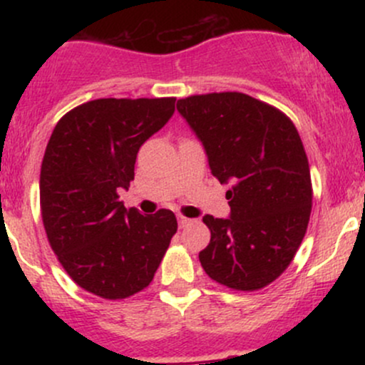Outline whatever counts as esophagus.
<instances>
[{
  "mask_svg": "<svg viewBox=\"0 0 365 365\" xmlns=\"http://www.w3.org/2000/svg\"><path fill=\"white\" fill-rule=\"evenodd\" d=\"M190 217H185V216H182V215H180L178 216V226H180V228H185V226L187 225H190Z\"/></svg>",
  "mask_w": 365,
  "mask_h": 365,
  "instance_id": "1",
  "label": "esophagus"
}]
</instances>
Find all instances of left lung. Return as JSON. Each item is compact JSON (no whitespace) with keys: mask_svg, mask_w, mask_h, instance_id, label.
Masks as SVG:
<instances>
[{"mask_svg":"<svg viewBox=\"0 0 365 365\" xmlns=\"http://www.w3.org/2000/svg\"><path fill=\"white\" fill-rule=\"evenodd\" d=\"M209 168L228 183L230 217L206 215L211 242L199 252L209 278L254 292L290 266L307 232L312 183L307 154L284 113L242 92L180 99Z\"/></svg>","mask_w":365,"mask_h":365,"instance_id":"left-lung-1","label":"left lung"}]
</instances>
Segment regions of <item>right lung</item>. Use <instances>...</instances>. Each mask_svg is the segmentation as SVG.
Returning <instances> with one entry per match:
<instances>
[{
    "label": "right lung",
    "mask_w": 365,
    "mask_h": 365,
    "mask_svg": "<svg viewBox=\"0 0 365 365\" xmlns=\"http://www.w3.org/2000/svg\"><path fill=\"white\" fill-rule=\"evenodd\" d=\"M175 98L94 99L58 121L41 166V215L63 269L108 300L153 282L177 233L170 209L144 216L120 200L140 145L175 113Z\"/></svg>",
    "instance_id": "1"
}]
</instances>
